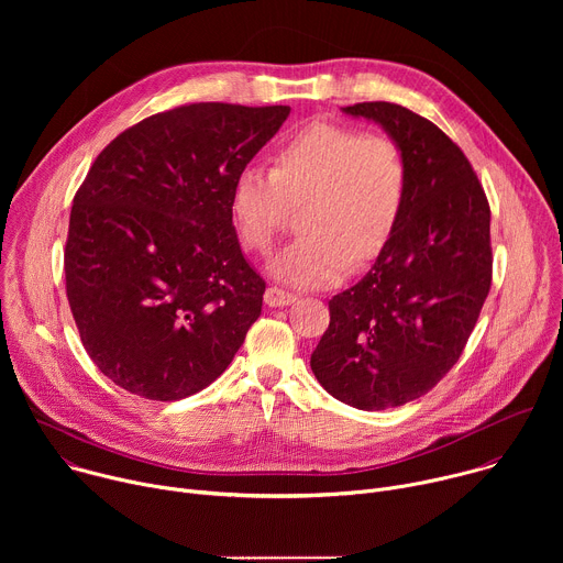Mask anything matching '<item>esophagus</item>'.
I'll list each match as a JSON object with an SVG mask.
<instances>
[{"mask_svg": "<svg viewBox=\"0 0 563 563\" xmlns=\"http://www.w3.org/2000/svg\"><path fill=\"white\" fill-rule=\"evenodd\" d=\"M265 302H267L269 307H285V305L296 302V296L289 294V291H285V289H280V287H267V291H265Z\"/></svg>", "mask_w": 563, "mask_h": 563, "instance_id": "obj_1", "label": "esophagus"}]
</instances>
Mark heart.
<instances>
[{
	"label": "heart",
	"instance_id": "obj_1",
	"mask_svg": "<svg viewBox=\"0 0 563 563\" xmlns=\"http://www.w3.org/2000/svg\"><path fill=\"white\" fill-rule=\"evenodd\" d=\"M410 169L387 135L311 122L272 151V172L240 169L229 189V216L240 245L267 256L291 205H305L302 231L272 263L291 287H328L376 261L404 216Z\"/></svg>",
	"mask_w": 563,
	"mask_h": 563
}]
</instances>
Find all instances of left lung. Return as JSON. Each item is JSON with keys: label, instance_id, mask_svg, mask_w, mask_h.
Returning a JSON list of instances; mask_svg holds the SVG:
<instances>
[{"label": "left lung", "instance_id": "8db88e82", "mask_svg": "<svg viewBox=\"0 0 563 563\" xmlns=\"http://www.w3.org/2000/svg\"><path fill=\"white\" fill-rule=\"evenodd\" d=\"M347 115L378 122L404 148V216L374 267L330 300L311 372L358 410L406 406L459 361L493 283L490 205L470 159L430 120L391 102Z\"/></svg>", "mask_w": 563, "mask_h": 563}]
</instances>
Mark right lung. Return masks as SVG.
Returning a JSON list of instances; mask_svg holds the SVG:
<instances>
[{"label": "right lung", "mask_w": 563, "mask_h": 563, "mask_svg": "<svg viewBox=\"0 0 563 563\" xmlns=\"http://www.w3.org/2000/svg\"><path fill=\"white\" fill-rule=\"evenodd\" d=\"M289 107L198 102L122 131L70 209L66 296L98 369L148 400L213 383L263 309L229 189Z\"/></svg>", "instance_id": "1"}]
</instances>
